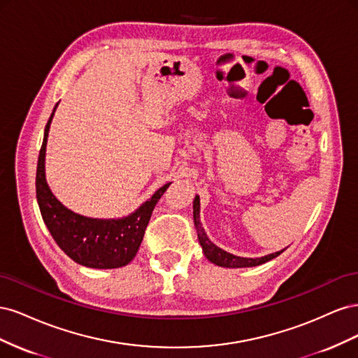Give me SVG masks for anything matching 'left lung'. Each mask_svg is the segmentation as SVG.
<instances>
[{"label":"left lung","instance_id":"1","mask_svg":"<svg viewBox=\"0 0 358 358\" xmlns=\"http://www.w3.org/2000/svg\"><path fill=\"white\" fill-rule=\"evenodd\" d=\"M194 225H196V230H197V236H199V242L203 248V252L206 255V258L212 262L216 266H221V267H254V266H259L266 262H270V259L276 258L280 252L284 251H279V252H273V254H268L266 257L262 258H245V257H237L233 255L230 252L224 251V249L218 248L215 243L210 242V239L208 237V234L204 233V229L201 227L200 222V197L196 196L194 199Z\"/></svg>","mask_w":358,"mask_h":358}]
</instances>
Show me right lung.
<instances>
[{
    "mask_svg": "<svg viewBox=\"0 0 358 358\" xmlns=\"http://www.w3.org/2000/svg\"><path fill=\"white\" fill-rule=\"evenodd\" d=\"M55 109L45 128L36 176L37 201L43 221L58 246L76 263L92 268L127 266L136 257L155 204L171 182L161 187L152 197L125 218L96 220L71 212L53 196L45 175L48 134Z\"/></svg>",
    "mask_w": 358,
    "mask_h": 358,
    "instance_id": "add662e5",
    "label": "right lung"
}]
</instances>
